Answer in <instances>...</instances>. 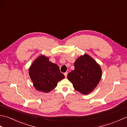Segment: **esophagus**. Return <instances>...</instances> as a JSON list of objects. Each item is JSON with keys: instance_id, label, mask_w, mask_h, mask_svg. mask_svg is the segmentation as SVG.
Masks as SVG:
<instances>
[{"instance_id": "obj_1", "label": "esophagus", "mask_w": 127, "mask_h": 127, "mask_svg": "<svg viewBox=\"0 0 127 127\" xmlns=\"http://www.w3.org/2000/svg\"><path fill=\"white\" fill-rule=\"evenodd\" d=\"M68 72H65V73L64 74V76H65V77H66V76H67V75H68Z\"/></svg>"}]
</instances>
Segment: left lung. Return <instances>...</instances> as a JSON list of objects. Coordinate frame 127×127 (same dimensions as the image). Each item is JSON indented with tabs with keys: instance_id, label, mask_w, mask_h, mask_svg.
I'll return each instance as SVG.
<instances>
[{
	"instance_id": "8db88e82",
	"label": "left lung",
	"mask_w": 127,
	"mask_h": 127,
	"mask_svg": "<svg viewBox=\"0 0 127 127\" xmlns=\"http://www.w3.org/2000/svg\"><path fill=\"white\" fill-rule=\"evenodd\" d=\"M75 69L67 75L74 89L82 94L91 93L98 85L102 76L100 66L88 54L78 58L74 63Z\"/></svg>"
}]
</instances>
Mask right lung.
Wrapping results in <instances>:
<instances>
[{
	"label": "right lung",
	"instance_id": "right-lung-1",
	"mask_svg": "<svg viewBox=\"0 0 127 127\" xmlns=\"http://www.w3.org/2000/svg\"><path fill=\"white\" fill-rule=\"evenodd\" d=\"M29 75L34 88L44 93L53 90L58 82L65 78L59 66L42 55L37 57L32 63L29 68Z\"/></svg>",
	"mask_w": 127,
	"mask_h": 127
}]
</instances>
